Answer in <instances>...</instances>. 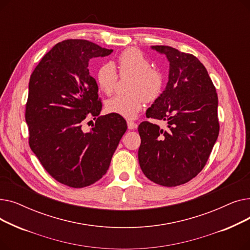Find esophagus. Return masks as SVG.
<instances>
[{
	"label": "esophagus",
	"mask_w": 250,
	"mask_h": 250,
	"mask_svg": "<svg viewBox=\"0 0 250 250\" xmlns=\"http://www.w3.org/2000/svg\"><path fill=\"white\" fill-rule=\"evenodd\" d=\"M127 123V127L129 128V129H134V128H136L137 126H138V125L135 123V122H133V121H127L126 122Z\"/></svg>",
	"instance_id": "1"
}]
</instances>
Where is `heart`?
Segmentation results:
<instances>
[{
  "label": "heart",
  "mask_w": 250,
  "mask_h": 250,
  "mask_svg": "<svg viewBox=\"0 0 250 250\" xmlns=\"http://www.w3.org/2000/svg\"><path fill=\"white\" fill-rule=\"evenodd\" d=\"M117 68L122 77L130 76L128 95H115L105 102V109L109 113L135 117L142 109L144 101L154 102L159 98L164 87V75L151 68L149 59L137 48H127L117 58ZM117 73L113 63L106 62L97 70L96 81L105 94H111L117 83Z\"/></svg>",
  "instance_id": "1"
}]
</instances>
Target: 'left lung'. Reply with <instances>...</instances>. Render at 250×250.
<instances>
[{
    "instance_id": "left-lung-1",
    "label": "left lung",
    "mask_w": 250,
    "mask_h": 250,
    "mask_svg": "<svg viewBox=\"0 0 250 250\" xmlns=\"http://www.w3.org/2000/svg\"><path fill=\"white\" fill-rule=\"evenodd\" d=\"M169 61V80L147 117L165 121L167 128L143 122L139 163L143 173L163 187H177L198 175L217 141L218 96L205 65L191 54L154 45Z\"/></svg>"
}]
</instances>
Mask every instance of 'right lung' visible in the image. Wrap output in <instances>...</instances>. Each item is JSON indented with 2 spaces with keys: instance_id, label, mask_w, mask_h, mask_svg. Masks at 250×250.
Instances as JSON below:
<instances>
[{
  "instance_id": "add662e5",
  "label": "right lung",
  "mask_w": 250,
  "mask_h": 250,
  "mask_svg": "<svg viewBox=\"0 0 250 250\" xmlns=\"http://www.w3.org/2000/svg\"><path fill=\"white\" fill-rule=\"evenodd\" d=\"M111 52L85 39H67L30 76L25 106L30 149L52 178L70 188L91 186L106 173L127 127L121 115L99 116L102 102L88 70L90 59ZM90 118L96 125L84 132Z\"/></svg>"
}]
</instances>
